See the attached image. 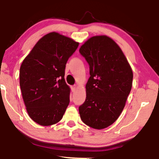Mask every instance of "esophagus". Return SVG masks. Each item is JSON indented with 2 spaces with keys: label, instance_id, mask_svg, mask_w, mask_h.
Masks as SVG:
<instances>
[{
  "label": "esophagus",
  "instance_id": "esophagus-1",
  "mask_svg": "<svg viewBox=\"0 0 159 159\" xmlns=\"http://www.w3.org/2000/svg\"><path fill=\"white\" fill-rule=\"evenodd\" d=\"M76 89H77V86L76 85H74V86H72V87H71L72 92H75V91L76 90Z\"/></svg>",
  "mask_w": 159,
  "mask_h": 159
}]
</instances>
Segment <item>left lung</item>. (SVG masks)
I'll list each match as a JSON object with an SVG mask.
<instances>
[{
  "label": "left lung",
  "instance_id": "8db88e82",
  "mask_svg": "<svg viewBox=\"0 0 159 159\" xmlns=\"http://www.w3.org/2000/svg\"><path fill=\"white\" fill-rule=\"evenodd\" d=\"M79 52L89 64L86 99L79 107L83 122L95 129L114 123L121 114L133 83V71L119 46L107 36L88 39Z\"/></svg>",
  "mask_w": 159,
  "mask_h": 159
}]
</instances>
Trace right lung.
<instances>
[{
    "label": "right lung",
    "instance_id": "right-lung-1",
    "mask_svg": "<svg viewBox=\"0 0 159 159\" xmlns=\"http://www.w3.org/2000/svg\"><path fill=\"white\" fill-rule=\"evenodd\" d=\"M78 46L70 38L52 32L37 42L21 64L22 98L29 116L38 124L51 125L62 118L70 95L65 67Z\"/></svg>",
    "mask_w": 159,
    "mask_h": 159
}]
</instances>
